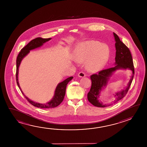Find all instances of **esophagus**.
Returning a JSON list of instances; mask_svg holds the SVG:
<instances>
[{"mask_svg":"<svg viewBox=\"0 0 147 147\" xmlns=\"http://www.w3.org/2000/svg\"><path fill=\"white\" fill-rule=\"evenodd\" d=\"M78 76L80 77H84L86 76V74H85V73H84V72H80L78 73Z\"/></svg>","mask_w":147,"mask_h":147,"instance_id":"34e87169","label":"esophagus"}]
</instances>
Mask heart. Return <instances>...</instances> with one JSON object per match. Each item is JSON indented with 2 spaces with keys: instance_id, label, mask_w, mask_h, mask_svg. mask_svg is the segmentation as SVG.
Here are the masks:
<instances>
[{
  "instance_id": "heart-1",
  "label": "heart",
  "mask_w": 147,
  "mask_h": 147,
  "mask_svg": "<svg viewBox=\"0 0 147 147\" xmlns=\"http://www.w3.org/2000/svg\"><path fill=\"white\" fill-rule=\"evenodd\" d=\"M110 55L108 47L98 41L82 42L77 45L74 53L75 61L79 63H86L88 71L96 72L106 65Z\"/></svg>"
}]
</instances>
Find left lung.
I'll return each mask as SVG.
<instances>
[{
    "instance_id": "obj_1",
    "label": "left lung",
    "mask_w": 147,
    "mask_h": 147,
    "mask_svg": "<svg viewBox=\"0 0 147 147\" xmlns=\"http://www.w3.org/2000/svg\"><path fill=\"white\" fill-rule=\"evenodd\" d=\"M115 41L116 56L115 66L99 72L97 74L91 76L92 86L88 93V99L93 106L97 107H107L115 104L125 96L132 83L134 74V67L133 63L132 57L129 49L123 42L120 41L118 36L113 33ZM118 69H129L132 72V76L127 86L121 91L113 94L110 103L104 104L99 99L100 92L107 85L108 80L113 72Z\"/></svg>"
}]
</instances>
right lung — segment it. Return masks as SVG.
Instances as JSON below:
<instances>
[{"instance_id": "obj_1", "label": "right lung", "mask_w": 147, "mask_h": 147, "mask_svg": "<svg viewBox=\"0 0 147 147\" xmlns=\"http://www.w3.org/2000/svg\"><path fill=\"white\" fill-rule=\"evenodd\" d=\"M52 38H42L41 37H37L35 39H33L32 40L30 41L27 45L25 46L24 48L22 49L21 51L20 52L19 54L17 56V59H16V81L18 86L19 87L20 91L22 92L25 98L27 99V100L29 101L30 104L32 105L34 107H36L39 108L49 109L53 108L59 106L61 102L63 101L64 97L65 94V90L66 87L68 82L71 81L73 78V77H70L67 78L66 80H63V82H61L59 83L57 87L56 88L54 92V95L53 98L50 101H49L46 104H40L36 102L35 101L32 100L31 99L27 97L26 95H24V92L22 91V89L20 87V84L18 82V71H19V67H20V63L22 62V60L24 57L30 53V51L32 50L35 49L39 47H40L42 46L43 43H45L47 41H49Z\"/></svg>"}]
</instances>
